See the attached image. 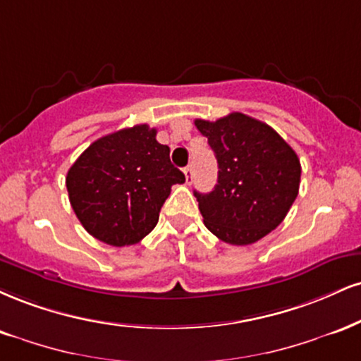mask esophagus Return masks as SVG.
Wrapping results in <instances>:
<instances>
[{"label": "esophagus", "mask_w": 361, "mask_h": 361, "mask_svg": "<svg viewBox=\"0 0 361 361\" xmlns=\"http://www.w3.org/2000/svg\"><path fill=\"white\" fill-rule=\"evenodd\" d=\"M183 173H185V178H186V183L190 185V183H192V180H193V168L188 164V166L183 169Z\"/></svg>", "instance_id": "obj_1"}]
</instances>
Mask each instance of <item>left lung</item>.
I'll return each mask as SVG.
<instances>
[{"label":"left lung","instance_id":"1","mask_svg":"<svg viewBox=\"0 0 361 361\" xmlns=\"http://www.w3.org/2000/svg\"><path fill=\"white\" fill-rule=\"evenodd\" d=\"M195 126L219 163L214 192H195L203 224L227 244H254L284 220L298 197L296 151L271 126L242 112L215 123L195 119Z\"/></svg>","mask_w":361,"mask_h":361}]
</instances>
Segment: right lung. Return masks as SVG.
Returning <instances> with one entry per match:
<instances>
[{"mask_svg": "<svg viewBox=\"0 0 361 361\" xmlns=\"http://www.w3.org/2000/svg\"><path fill=\"white\" fill-rule=\"evenodd\" d=\"M185 175L147 124L99 137L68 169V200L90 235L114 247L137 244L156 227L171 186Z\"/></svg>", "mask_w": 361, "mask_h": 361, "instance_id": "obj_1", "label": "right lung"}]
</instances>
